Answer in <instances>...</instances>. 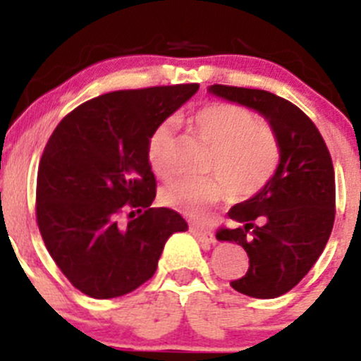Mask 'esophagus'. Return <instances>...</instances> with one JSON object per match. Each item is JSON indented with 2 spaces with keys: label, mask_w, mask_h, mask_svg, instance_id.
<instances>
[{
  "label": "esophagus",
  "mask_w": 361,
  "mask_h": 361,
  "mask_svg": "<svg viewBox=\"0 0 361 361\" xmlns=\"http://www.w3.org/2000/svg\"><path fill=\"white\" fill-rule=\"evenodd\" d=\"M190 232L194 234V238H197L199 243H206V245H213V243H216V238H214V234L211 231H204V228L192 227Z\"/></svg>",
  "instance_id": "esophagus-1"
}]
</instances>
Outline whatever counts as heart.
I'll return each mask as SVG.
<instances>
[{"instance_id": "1", "label": "heart", "mask_w": 361, "mask_h": 361, "mask_svg": "<svg viewBox=\"0 0 361 361\" xmlns=\"http://www.w3.org/2000/svg\"><path fill=\"white\" fill-rule=\"evenodd\" d=\"M188 123L211 148L207 169L216 174L174 180L162 192L166 206L197 216L227 192L234 201H248L271 183L279 164L278 137L250 108L214 101L199 108ZM173 123H159L147 145L148 166L157 176L169 178L173 173Z\"/></svg>"}]
</instances>
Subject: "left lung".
Listing matches in <instances>:
<instances>
[{
  "instance_id": "8db88e82",
  "label": "left lung",
  "mask_w": 361,
  "mask_h": 361,
  "mask_svg": "<svg viewBox=\"0 0 361 361\" xmlns=\"http://www.w3.org/2000/svg\"><path fill=\"white\" fill-rule=\"evenodd\" d=\"M209 92L265 116L279 143V166L258 195L235 204L234 228L216 239L238 243L250 257L243 278L231 281L239 293L276 298L311 271L329 243L336 220V173L318 127L290 101L260 89L211 85Z\"/></svg>"
}]
</instances>
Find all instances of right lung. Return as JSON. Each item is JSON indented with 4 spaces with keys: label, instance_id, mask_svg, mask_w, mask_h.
Wrapping results in <instances>:
<instances>
[{
    "label": "right lung",
    "instance_id": "obj_1",
    "mask_svg": "<svg viewBox=\"0 0 361 361\" xmlns=\"http://www.w3.org/2000/svg\"><path fill=\"white\" fill-rule=\"evenodd\" d=\"M199 83L115 90L85 101L54 129L36 180V224L57 267L92 298L130 293L157 271L164 245L187 221L150 207L152 130L187 103ZM129 212L130 221L119 216Z\"/></svg>",
    "mask_w": 361,
    "mask_h": 361
}]
</instances>
